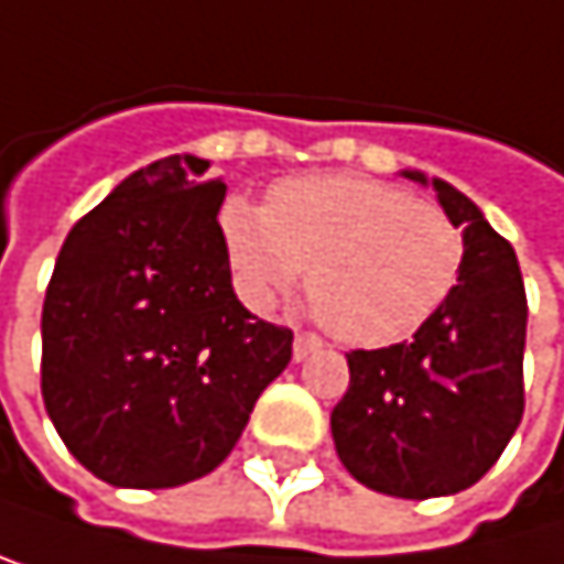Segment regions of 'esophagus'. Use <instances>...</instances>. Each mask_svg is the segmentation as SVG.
I'll return each instance as SVG.
<instances>
[{"label":"esophagus","mask_w":564,"mask_h":564,"mask_svg":"<svg viewBox=\"0 0 564 564\" xmlns=\"http://www.w3.org/2000/svg\"><path fill=\"white\" fill-rule=\"evenodd\" d=\"M323 344H319V337L316 333H295V340H292V357L295 360H306L310 354H316Z\"/></svg>","instance_id":"esophagus-1"}]
</instances>
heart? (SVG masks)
Returning <instances> with one entry per match:
<instances>
[{
  "label": "heart",
  "mask_w": 564,
  "mask_h": 564,
  "mask_svg": "<svg viewBox=\"0 0 564 564\" xmlns=\"http://www.w3.org/2000/svg\"><path fill=\"white\" fill-rule=\"evenodd\" d=\"M227 258L254 306L306 279L337 340L391 347L449 303L466 261L456 220L409 189L360 176H303L272 186L269 204L220 207Z\"/></svg>",
  "instance_id": "heart-1"
}]
</instances>
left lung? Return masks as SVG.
I'll use <instances>...</instances> for the list:
<instances>
[{
  "instance_id": "obj_1",
  "label": "left lung",
  "mask_w": 564,
  "mask_h": 564,
  "mask_svg": "<svg viewBox=\"0 0 564 564\" xmlns=\"http://www.w3.org/2000/svg\"><path fill=\"white\" fill-rule=\"evenodd\" d=\"M404 176L429 183L412 170ZM432 189L466 238L459 282L412 340L347 354L350 388L329 415L350 477L404 500L473 487L524 415L528 295L518 254L456 186L432 180Z\"/></svg>"
}]
</instances>
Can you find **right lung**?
<instances>
[{"instance_id": "1", "label": "right lung", "mask_w": 564, "mask_h": 564, "mask_svg": "<svg viewBox=\"0 0 564 564\" xmlns=\"http://www.w3.org/2000/svg\"><path fill=\"white\" fill-rule=\"evenodd\" d=\"M207 166L166 155L121 180L70 227L46 285V415L111 487L207 477L292 360V329L235 295L217 224L227 186Z\"/></svg>"}]
</instances>
